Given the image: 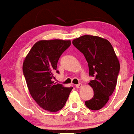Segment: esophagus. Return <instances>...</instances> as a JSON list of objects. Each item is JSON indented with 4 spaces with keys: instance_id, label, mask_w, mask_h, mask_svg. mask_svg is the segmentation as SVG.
I'll use <instances>...</instances> for the list:
<instances>
[{
    "instance_id": "esophagus-1",
    "label": "esophagus",
    "mask_w": 134,
    "mask_h": 134,
    "mask_svg": "<svg viewBox=\"0 0 134 134\" xmlns=\"http://www.w3.org/2000/svg\"><path fill=\"white\" fill-rule=\"evenodd\" d=\"M82 86V84H81V83H79V84H77V85H76V87H77V88H81V87Z\"/></svg>"
}]
</instances>
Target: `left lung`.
I'll return each instance as SVG.
<instances>
[{"instance_id":"8db88e82","label":"left lung","mask_w":134,"mask_h":134,"mask_svg":"<svg viewBox=\"0 0 134 134\" xmlns=\"http://www.w3.org/2000/svg\"><path fill=\"white\" fill-rule=\"evenodd\" d=\"M72 44L85 57L89 74L94 79L89 82L94 96L85 102L92 110H100L113 94L120 71V63L113 47L107 40L92 35H84L72 41Z\"/></svg>"}]
</instances>
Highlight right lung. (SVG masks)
I'll return each instance as SVG.
<instances>
[{"label":"right lung","instance_id":"right-lung-1","mask_svg":"<svg viewBox=\"0 0 134 134\" xmlns=\"http://www.w3.org/2000/svg\"><path fill=\"white\" fill-rule=\"evenodd\" d=\"M70 40H52L36 42L26 57L23 71L29 91L40 107L50 112L60 110L73 87L53 81L61 55L70 47Z\"/></svg>","mask_w":134,"mask_h":134}]
</instances>
